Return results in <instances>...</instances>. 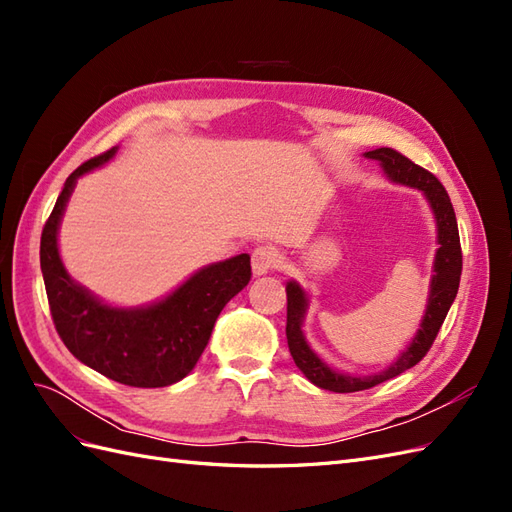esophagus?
Segmentation results:
<instances>
[{
    "label": "esophagus",
    "instance_id": "1",
    "mask_svg": "<svg viewBox=\"0 0 512 512\" xmlns=\"http://www.w3.org/2000/svg\"><path fill=\"white\" fill-rule=\"evenodd\" d=\"M280 265V254H277L273 247L260 245L252 252V271L254 275H265Z\"/></svg>",
    "mask_w": 512,
    "mask_h": 512
}]
</instances>
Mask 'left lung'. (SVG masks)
Here are the masks:
<instances>
[{
  "label": "left lung",
  "mask_w": 512,
  "mask_h": 512,
  "mask_svg": "<svg viewBox=\"0 0 512 512\" xmlns=\"http://www.w3.org/2000/svg\"><path fill=\"white\" fill-rule=\"evenodd\" d=\"M365 158L380 162L384 175L393 183L408 185V188H416L425 194L433 215H436L440 247L436 250V258H433L429 299H427V309L423 314L421 327H418L408 348L397 356V361L391 363L386 369L378 371V374L352 376V374H344V371L331 369L327 363H324L320 356L309 348L305 333L301 329L305 312H307V294L297 282L286 284V297H288L286 339H288L292 359L309 382L320 386L324 391H333V393H356V391L371 389V386H378L386 380L404 374L406 369L414 367L418 361H421L429 352L433 339H436L442 322L448 314V309H451L457 297L459 277H461V243H459L457 218L444 185L433 177L429 170L414 164L412 160L401 156L399 151L391 147L367 151Z\"/></svg>",
  "instance_id": "8db88e82"
}]
</instances>
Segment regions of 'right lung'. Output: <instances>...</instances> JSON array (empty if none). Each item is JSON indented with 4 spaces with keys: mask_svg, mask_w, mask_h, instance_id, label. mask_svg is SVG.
<instances>
[{
    "mask_svg": "<svg viewBox=\"0 0 512 512\" xmlns=\"http://www.w3.org/2000/svg\"><path fill=\"white\" fill-rule=\"evenodd\" d=\"M108 149L66 179L42 228L40 269L55 329L66 348L98 374L115 382L158 389L183 380L209 344L224 305L252 277L250 256L239 254L196 271L162 301L145 307H113L76 284L59 258L57 232L76 179L106 164Z\"/></svg>",
    "mask_w": 512,
    "mask_h": 512,
    "instance_id": "1",
    "label": "right lung"
}]
</instances>
